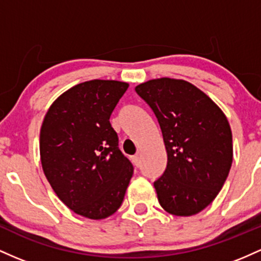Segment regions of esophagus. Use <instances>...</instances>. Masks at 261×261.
Wrapping results in <instances>:
<instances>
[{
    "label": "esophagus",
    "mask_w": 261,
    "mask_h": 261,
    "mask_svg": "<svg viewBox=\"0 0 261 261\" xmlns=\"http://www.w3.org/2000/svg\"><path fill=\"white\" fill-rule=\"evenodd\" d=\"M133 163L136 166L140 165V154H137L133 156Z\"/></svg>",
    "instance_id": "esophagus-1"
}]
</instances>
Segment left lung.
<instances>
[{
    "label": "left lung",
    "instance_id": "left-lung-1",
    "mask_svg": "<svg viewBox=\"0 0 261 261\" xmlns=\"http://www.w3.org/2000/svg\"><path fill=\"white\" fill-rule=\"evenodd\" d=\"M136 91L153 110L168 153L154 182L158 201L170 215H197L217 197L233 162L232 130L223 111L185 80H149Z\"/></svg>",
    "mask_w": 261,
    "mask_h": 261
}]
</instances>
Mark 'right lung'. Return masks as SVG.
<instances>
[{"mask_svg": "<svg viewBox=\"0 0 261 261\" xmlns=\"http://www.w3.org/2000/svg\"><path fill=\"white\" fill-rule=\"evenodd\" d=\"M127 83L91 80L55 99L40 128V162L46 180L76 215L103 219L121 207L133 165L118 148L110 117Z\"/></svg>", "mask_w": 261, "mask_h": 261, "instance_id": "right-lung-1", "label": "right lung"}]
</instances>
